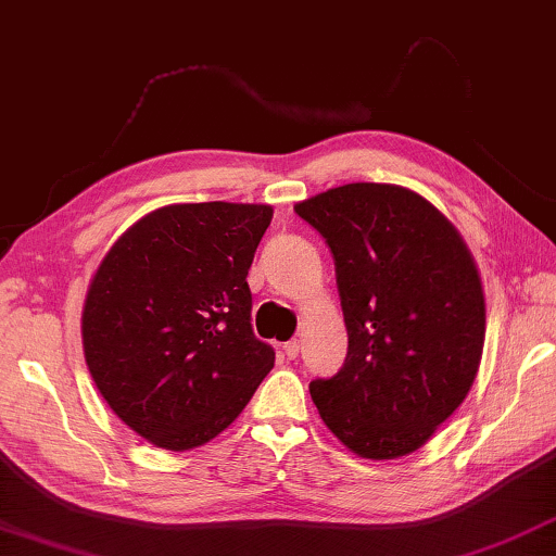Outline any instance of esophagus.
<instances>
[{"label": "esophagus", "mask_w": 556, "mask_h": 556, "mask_svg": "<svg viewBox=\"0 0 556 556\" xmlns=\"http://www.w3.org/2000/svg\"><path fill=\"white\" fill-rule=\"evenodd\" d=\"M283 352H286L288 358H295L300 354V342H298V339H290V342H286L283 344Z\"/></svg>", "instance_id": "obj_1"}]
</instances>
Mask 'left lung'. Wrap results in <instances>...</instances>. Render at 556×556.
<instances>
[{
  "label": "left lung",
  "mask_w": 556,
  "mask_h": 556,
  "mask_svg": "<svg viewBox=\"0 0 556 556\" xmlns=\"http://www.w3.org/2000/svg\"><path fill=\"white\" fill-rule=\"evenodd\" d=\"M332 251L349 349L309 395L339 442L395 459L464 403L481 364L479 270L444 214L413 190L352 182L295 204Z\"/></svg>",
  "instance_id": "obj_1"
}]
</instances>
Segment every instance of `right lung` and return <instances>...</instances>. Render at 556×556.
I'll list each match as a JSON object with an SVG mask.
<instances>
[{
	"mask_svg": "<svg viewBox=\"0 0 556 556\" xmlns=\"http://www.w3.org/2000/svg\"><path fill=\"white\" fill-rule=\"evenodd\" d=\"M270 217L268 204H170L136 222L97 268L85 362L106 405L151 444L210 442L273 368L247 283Z\"/></svg>",
	"mask_w": 556,
	"mask_h": 556,
	"instance_id": "right-lung-1",
	"label": "right lung"
}]
</instances>
